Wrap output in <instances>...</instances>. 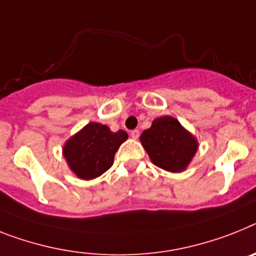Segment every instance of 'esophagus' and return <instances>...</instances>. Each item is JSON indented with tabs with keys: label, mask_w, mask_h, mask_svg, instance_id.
Here are the masks:
<instances>
[{
	"label": "esophagus",
	"mask_w": 256,
	"mask_h": 256,
	"mask_svg": "<svg viewBox=\"0 0 256 256\" xmlns=\"http://www.w3.org/2000/svg\"><path fill=\"white\" fill-rule=\"evenodd\" d=\"M130 135H132V139H138L139 135H140V132H139V130H136V128H135V130H132V132H130Z\"/></svg>",
	"instance_id": "34e87169"
}]
</instances>
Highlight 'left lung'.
I'll return each mask as SVG.
<instances>
[{"label":"left lung","instance_id":"obj_1","mask_svg":"<svg viewBox=\"0 0 256 256\" xmlns=\"http://www.w3.org/2000/svg\"><path fill=\"white\" fill-rule=\"evenodd\" d=\"M140 142L154 165L168 172H182L198 150L196 139L173 117L156 118L143 132Z\"/></svg>","mask_w":256,"mask_h":256}]
</instances>
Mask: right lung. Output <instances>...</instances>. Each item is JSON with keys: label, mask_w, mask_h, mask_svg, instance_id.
<instances>
[{"label": "right lung", "mask_w": 256, "mask_h": 256, "mask_svg": "<svg viewBox=\"0 0 256 256\" xmlns=\"http://www.w3.org/2000/svg\"><path fill=\"white\" fill-rule=\"evenodd\" d=\"M128 139V132H112L108 126L91 122L66 142L64 156L75 174L82 180L102 176L113 165L120 146Z\"/></svg>", "instance_id": "1"}]
</instances>
